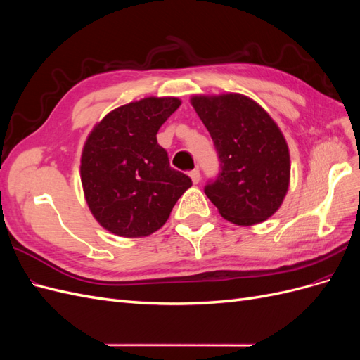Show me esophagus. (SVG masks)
<instances>
[{
    "label": "esophagus",
    "instance_id": "esophagus-1",
    "mask_svg": "<svg viewBox=\"0 0 360 360\" xmlns=\"http://www.w3.org/2000/svg\"><path fill=\"white\" fill-rule=\"evenodd\" d=\"M189 176H191V179H192V181L197 184L198 181H200V179H201V174H200V169L198 168H195V169H192L191 172H189Z\"/></svg>",
    "mask_w": 360,
    "mask_h": 360
}]
</instances>
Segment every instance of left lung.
<instances>
[{
  "instance_id": "1",
  "label": "left lung",
  "mask_w": 360,
  "mask_h": 360,
  "mask_svg": "<svg viewBox=\"0 0 360 360\" xmlns=\"http://www.w3.org/2000/svg\"><path fill=\"white\" fill-rule=\"evenodd\" d=\"M192 105L221 162L204 193L233 224L266 221L284 201L290 183V153L279 127L242 94L195 96Z\"/></svg>"
}]
</instances>
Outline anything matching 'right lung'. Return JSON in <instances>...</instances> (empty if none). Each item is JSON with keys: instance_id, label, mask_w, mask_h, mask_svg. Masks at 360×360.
<instances>
[{"instance_id": "add662e5", "label": "right lung", "mask_w": 360, "mask_h": 360, "mask_svg": "<svg viewBox=\"0 0 360 360\" xmlns=\"http://www.w3.org/2000/svg\"><path fill=\"white\" fill-rule=\"evenodd\" d=\"M179 106L176 97H147L120 106L86 139L82 188L93 216L108 231L123 237L158 231L192 186L191 177L171 168L156 138Z\"/></svg>"}]
</instances>
